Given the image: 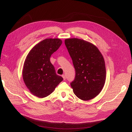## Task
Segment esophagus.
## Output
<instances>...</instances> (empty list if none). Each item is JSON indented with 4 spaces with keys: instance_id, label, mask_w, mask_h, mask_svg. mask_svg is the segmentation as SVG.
<instances>
[{
    "instance_id": "obj_1",
    "label": "esophagus",
    "mask_w": 132,
    "mask_h": 132,
    "mask_svg": "<svg viewBox=\"0 0 132 132\" xmlns=\"http://www.w3.org/2000/svg\"><path fill=\"white\" fill-rule=\"evenodd\" d=\"M62 78H63V80H65L66 79V75L63 74L62 75Z\"/></svg>"
}]
</instances>
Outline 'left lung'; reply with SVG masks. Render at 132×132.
Here are the masks:
<instances>
[{"label":"left lung","instance_id":"1","mask_svg":"<svg viewBox=\"0 0 132 132\" xmlns=\"http://www.w3.org/2000/svg\"><path fill=\"white\" fill-rule=\"evenodd\" d=\"M75 70L70 83L76 96L83 100L93 99L102 90L106 77L105 62L94 45L79 38L64 40Z\"/></svg>","mask_w":132,"mask_h":132}]
</instances>
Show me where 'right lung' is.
Here are the masks:
<instances>
[{
    "label": "right lung",
    "mask_w": 132,
    "mask_h": 132,
    "mask_svg": "<svg viewBox=\"0 0 132 132\" xmlns=\"http://www.w3.org/2000/svg\"><path fill=\"white\" fill-rule=\"evenodd\" d=\"M62 42L59 38H47L37 44L27 55L24 63L23 78L27 88L38 97L52 94L63 78L57 75L50 58Z\"/></svg>",
    "instance_id": "obj_1"
}]
</instances>
